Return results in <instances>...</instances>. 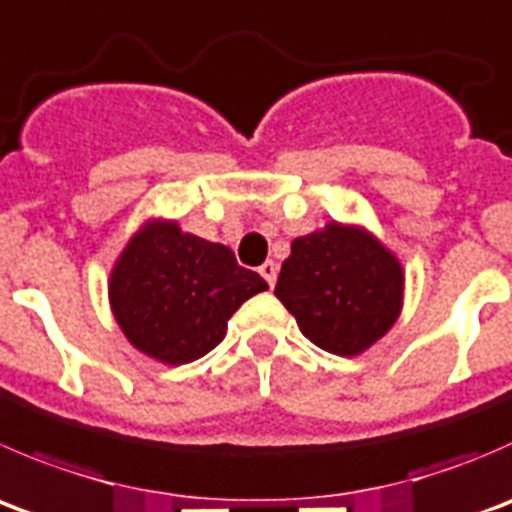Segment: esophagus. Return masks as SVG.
<instances>
[{"label": "esophagus", "mask_w": 512, "mask_h": 512, "mask_svg": "<svg viewBox=\"0 0 512 512\" xmlns=\"http://www.w3.org/2000/svg\"><path fill=\"white\" fill-rule=\"evenodd\" d=\"M260 275L265 277V282H267V285H270V287L275 285V280H277V265H275V262H272V260H267L265 265L260 267Z\"/></svg>", "instance_id": "34e87169"}]
</instances>
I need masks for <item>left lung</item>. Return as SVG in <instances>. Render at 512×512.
Segmentation results:
<instances>
[{"instance_id":"1","label":"left lung","mask_w":512,"mask_h":512,"mask_svg":"<svg viewBox=\"0 0 512 512\" xmlns=\"http://www.w3.org/2000/svg\"><path fill=\"white\" fill-rule=\"evenodd\" d=\"M275 297L307 340L332 355L355 357L398 322L405 270L367 227L332 220L292 240Z\"/></svg>"}]
</instances>
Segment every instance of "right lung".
<instances>
[{"label":"right lung","mask_w":512,"mask_h":512,"mask_svg":"<svg viewBox=\"0 0 512 512\" xmlns=\"http://www.w3.org/2000/svg\"><path fill=\"white\" fill-rule=\"evenodd\" d=\"M265 290L267 282L237 265L230 247L182 232L165 217L142 222L107 282L119 330L162 365L207 355L225 340L227 320L242 302Z\"/></svg>","instance_id":"add662e5"}]
</instances>
